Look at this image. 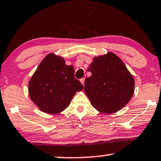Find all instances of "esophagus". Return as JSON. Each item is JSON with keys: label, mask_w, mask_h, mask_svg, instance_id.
I'll list each match as a JSON object with an SVG mask.
<instances>
[{"label": "esophagus", "mask_w": 161, "mask_h": 161, "mask_svg": "<svg viewBox=\"0 0 161 161\" xmlns=\"http://www.w3.org/2000/svg\"><path fill=\"white\" fill-rule=\"evenodd\" d=\"M85 78H81V80H80V81H81V84H82L83 85H84V84H85Z\"/></svg>", "instance_id": "obj_1"}]
</instances>
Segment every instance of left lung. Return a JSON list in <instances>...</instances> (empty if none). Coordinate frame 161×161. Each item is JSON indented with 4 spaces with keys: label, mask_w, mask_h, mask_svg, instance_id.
Instances as JSON below:
<instances>
[{
    "label": "left lung",
    "mask_w": 161,
    "mask_h": 161,
    "mask_svg": "<svg viewBox=\"0 0 161 161\" xmlns=\"http://www.w3.org/2000/svg\"><path fill=\"white\" fill-rule=\"evenodd\" d=\"M87 70L92 76L85 80V92L91 105L102 113L119 111L131 100L134 91L133 76L113 53L96 57Z\"/></svg>",
    "instance_id": "1"
}]
</instances>
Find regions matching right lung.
Segmentation results:
<instances>
[{
  "label": "right lung",
  "mask_w": 161,
  "mask_h": 161,
  "mask_svg": "<svg viewBox=\"0 0 161 161\" xmlns=\"http://www.w3.org/2000/svg\"><path fill=\"white\" fill-rule=\"evenodd\" d=\"M83 89L74 77L72 66L50 53L42 60L29 83L31 100L43 112L55 114L69 106L74 95Z\"/></svg>",
  "instance_id": "right-lung-1"
}]
</instances>
